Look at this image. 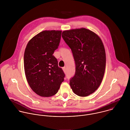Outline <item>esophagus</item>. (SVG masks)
<instances>
[{
	"label": "esophagus",
	"instance_id": "esophagus-1",
	"mask_svg": "<svg viewBox=\"0 0 130 130\" xmlns=\"http://www.w3.org/2000/svg\"><path fill=\"white\" fill-rule=\"evenodd\" d=\"M62 69H63V71L64 72V73H66V67H64L62 68Z\"/></svg>",
	"mask_w": 130,
	"mask_h": 130
}]
</instances>
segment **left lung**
<instances>
[{
	"mask_svg": "<svg viewBox=\"0 0 130 130\" xmlns=\"http://www.w3.org/2000/svg\"><path fill=\"white\" fill-rule=\"evenodd\" d=\"M62 37L72 51L76 66L69 84L75 94L87 96L99 88L104 77L106 56L103 42L85 28L64 30Z\"/></svg>",
	"mask_w": 130,
	"mask_h": 130,
	"instance_id": "left-lung-1",
	"label": "left lung"
}]
</instances>
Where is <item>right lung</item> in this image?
<instances>
[{
  "label": "right lung",
  "mask_w": 130,
  "mask_h": 130,
  "mask_svg": "<svg viewBox=\"0 0 130 130\" xmlns=\"http://www.w3.org/2000/svg\"><path fill=\"white\" fill-rule=\"evenodd\" d=\"M61 30H44L28 42L24 53V68L31 89L42 97L56 94L65 75L53 55L58 49Z\"/></svg>",
  "instance_id": "add662e5"
}]
</instances>
